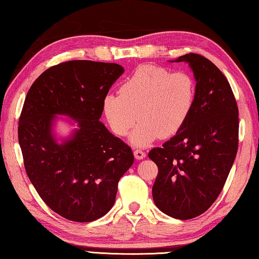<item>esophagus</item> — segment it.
I'll return each instance as SVG.
<instances>
[{
    "label": "esophagus",
    "mask_w": 259,
    "mask_h": 259,
    "mask_svg": "<svg viewBox=\"0 0 259 259\" xmlns=\"http://www.w3.org/2000/svg\"><path fill=\"white\" fill-rule=\"evenodd\" d=\"M145 155L146 154H145L144 151H142V150H135L134 151V156H135V159H137V160L144 159Z\"/></svg>",
    "instance_id": "1"
}]
</instances>
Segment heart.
<instances>
[{"mask_svg":"<svg viewBox=\"0 0 259 259\" xmlns=\"http://www.w3.org/2000/svg\"><path fill=\"white\" fill-rule=\"evenodd\" d=\"M196 98L197 85L191 73L143 65L123 81L119 95L105 96L103 110L110 130L120 137L141 120L131 141L143 146L157 137L176 135L188 122Z\"/></svg>","mask_w":259,"mask_h":259,"instance_id":"1","label":"heart"}]
</instances>
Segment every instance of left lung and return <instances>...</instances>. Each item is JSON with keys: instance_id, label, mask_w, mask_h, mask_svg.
<instances>
[{"instance_id": "obj_1", "label": "left lung", "mask_w": 259, "mask_h": 259, "mask_svg": "<svg viewBox=\"0 0 259 259\" xmlns=\"http://www.w3.org/2000/svg\"><path fill=\"white\" fill-rule=\"evenodd\" d=\"M197 80L194 108L186 125L154 147L149 157L159 168L153 200L162 212L181 220L205 212L223 190L238 151V106L228 80L201 55L179 57Z\"/></svg>"}]
</instances>
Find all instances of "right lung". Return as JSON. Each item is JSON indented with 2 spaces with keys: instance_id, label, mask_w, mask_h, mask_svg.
<instances>
[{
  "instance_id": "obj_1",
  "label": "right lung",
  "mask_w": 259,
  "mask_h": 259,
  "mask_svg": "<svg viewBox=\"0 0 259 259\" xmlns=\"http://www.w3.org/2000/svg\"><path fill=\"white\" fill-rule=\"evenodd\" d=\"M123 72L117 63L70 60L42 72L26 94L18 127L25 172L46 204L68 220L106 214L134 162L131 146L99 122L103 100ZM55 113L78 122L63 145L51 134Z\"/></svg>"
}]
</instances>
